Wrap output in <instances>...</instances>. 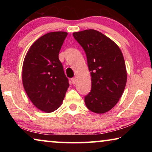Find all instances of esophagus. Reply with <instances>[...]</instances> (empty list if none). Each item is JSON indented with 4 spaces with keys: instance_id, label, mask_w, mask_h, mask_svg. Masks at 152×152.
I'll return each instance as SVG.
<instances>
[{
    "instance_id": "obj_1",
    "label": "esophagus",
    "mask_w": 152,
    "mask_h": 152,
    "mask_svg": "<svg viewBox=\"0 0 152 152\" xmlns=\"http://www.w3.org/2000/svg\"><path fill=\"white\" fill-rule=\"evenodd\" d=\"M71 81H72V83L73 84H74L76 83V78H72L71 79Z\"/></svg>"
}]
</instances>
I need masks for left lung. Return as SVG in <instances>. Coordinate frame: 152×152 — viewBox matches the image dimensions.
I'll return each instance as SVG.
<instances>
[{"instance_id":"1","label":"left lung","mask_w":152,"mask_h":152,"mask_svg":"<svg viewBox=\"0 0 152 152\" xmlns=\"http://www.w3.org/2000/svg\"><path fill=\"white\" fill-rule=\"evenodd\" d=\"M73 36L85 51L91 72V91L84 97L86 106L96 113L109 111L119 101L127 82L121 51L114 42L96 30L75 32Z\"/></svg>"}]
</instances>
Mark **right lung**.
I'll return each instance as SVG.
<instances>
[{
    "label": "right lung",
    "instance_id": "right-lung-1",
    "mask_svg": "<svg viewBox=\"0 0 152 152\" xmlns=\"http://www.w3.org/2000/svg\"><path fill=\"white\" fill-rule=\"evenodd\" d=\"M68 33L56 31L42 36L31 46L23 65L25 91L35 106L46 113L58 109L69 87L59 60Z\"/></svg>",
    "mask_w": 152,
    "mask_h": 152
}]
</instances>
